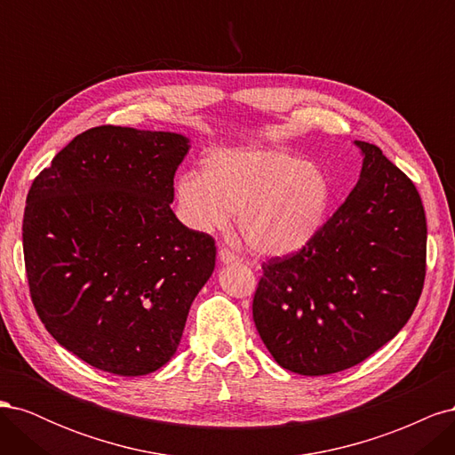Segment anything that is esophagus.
<instances>
[{
  "mask_svg": "<svg viewBox=\"0 0 455 455\" xmlns=\"http://www.w3.org/2000/svg\"><path fill=\"white\" fill-rule=\"evenodd\" d=\"M218 258H220V261H222V264H237V261H241V258L235 254V252H231L229 249H220L218 251Z\"/></svg>",
  "mask_w": 455,
  "mask_h": 455,
  "instance_id": "34e87169",
  "label": "esophagus"
}]
</instances>
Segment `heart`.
Segmentation results:
<instances>
[{
    "label": "heart",
    "mask_w": 455,
    "mask_h": 455,
    "mask_svg": "<svg viewBox=\"0 0 455 455\" xmlns=\"http://www.w3.org/2000/svg\"><path fill=\"white\" fill-rule=\"evenodd\" d=\"M332 186L324 171L284 149H224L203 161V172L176 180V201L199 231L222 229L237 212V229L261 256L296 252L321 231Z\"/></svg>",
    "instance_id": "1"
}]
</instances>
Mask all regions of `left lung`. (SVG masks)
<instances>
[{
	"instance_id": "1",
	"label": "left lung",
	"mask_w": 455,
	"mask_h": 455,
	"mask_svg": "<svg viewBox=\"0 0 455 455\" xmlns=\"http://www.w3.org/2000/svg\"><path fill=\"white\" fill-rule=\"evenodd\" d=\"M363 151L361 178L294 254L261 264L252 316L279 366L326 376L363 363L414 313L425 281L427 222L414 182L383 151Z\"/></svg>"
}]
</instances>
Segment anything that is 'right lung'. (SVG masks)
Here are the masks:
<instances>
[{"instance_id":"obj_1","label":"right lung","mask_w":455,"mask_h":455,"mask_svg":"<svg viewBox=\"0 0 455 455\" xmlns=\"http://www.w3.org/2000/svg\"><path fill=\"white\" fill-rule=\"evenodd\" d=\"M188 142L176 132L89 129L26 197L24 266L39 319L62 347L109 374L167 364L214 271V239L171 209Z\"/></svg>"}]
</instances>
